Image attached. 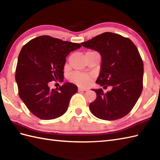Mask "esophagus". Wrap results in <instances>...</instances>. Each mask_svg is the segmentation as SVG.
Returning a JSON list of instances; mask_svg holds the SVG:
<instances>
[{
  "mask_svg": "<svg viewBox=\"0 0 160 160\" xmlns=\"http://www.w3.org/2000/svg\"><path fill=\"white\" fill-rule=\"evenodd\" d=\"M87 91V89H84V88L82 87H78V91Z\"/></svg>",
  "mask_w": 160,
  "mask_h": 160,
  "instance_id": "1",
  "label": "esophagus"
}]
</instances>
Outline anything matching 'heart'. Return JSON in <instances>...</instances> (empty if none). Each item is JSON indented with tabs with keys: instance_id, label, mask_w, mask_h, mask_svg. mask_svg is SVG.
Here are the masks:
<instances>
[{
	"instance_id": "heart-1",
	"label": "heart",
	"mask_w": 160,
	"mask_h": 160,
	"mask_svg": "<svg viewBox=\"0 0 160 160\" xmlns=\"http://www.w3.org/2000/svg\"><path fill=\"white\" fill-rule=\"evenodd\" d=\"M70 80L71 82L76 83L78 84V85L87 87L91 82L93 78L92 76H89V75L76 72L71 75Z\"/></svg>"
}]
</instances>
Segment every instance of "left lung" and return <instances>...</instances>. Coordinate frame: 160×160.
Returning <instances> with one entry per match:
<instances>
[{"label": "left lung", "mask_w": 160, "mask_h": 160, "mask_svg": "<svg viewBox=\"0 0 160 160\" xmlns=\"http://www.w3.org/2000/svg\"><path fill=\"white\" fill-rule=\"evenodd\" d=\"M81 45L101 55V69L96 82L106 88L112 87L107 93L102 89H92L97 97L89 104L91 112L104 120L124 117L136 104L143 89L144 64L136 46L129 38L111 32Z\"/></svg>", "instance_id": "left-lung-1"}]
</instances>
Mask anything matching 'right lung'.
<instances>
[{"label":"right lung","instance_id":"add662e5","mask_svg":"<svg viewBox=\"0 0 160 160\" xmlns=\"http://www.w3.org/2000/svg\"><path fill=\"white\" fill-rule=\"evenodd\" d=\"M80 44L41 36L28 42L19 53L15 78L20 99L31 113L41 120H52L67 111L78 87L64 83L50 89L52 81L63 82L66 57Z\"/></svg>","mask_w":160,"mask_h":160}]
</instances>
